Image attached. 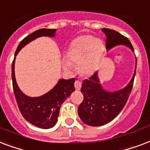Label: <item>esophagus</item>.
<instances>
[{
  "mask_svg": "<svg viewBox=\"0 0 150 150\" xmlns=\"http://www.w3.org/2000/svg\"><path fill=\"white\" fill-rule=\"evenodd\" d=\"M81 84H82L81 81H76L75 83H74V86H75V88H76V90H80V89H81Z\"/></svg>",
  "mask_w": 150,
  "mask_h": 150,
  "instance_id": "34e87169",
  "label": "esophagus"
}]
</instances>
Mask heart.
<instances>
[{"label":"heart","instance_id":"obj_1","mask_svg":"<svg viewBox=\"0 0 150 150\" xmlns=\"http://www.w3.org/2000/svg\"><path fill=\"white\" fill-rule=\"evenodd\" d=\"M105 50L104 44L100 39L91 35L79 37L72 42L67 59L69 62L79 63V69L85 76H91L96 71L101 57ZM65 68L70 69V62H64Z\"/></svg>","mask_w":150,"mask_h":150}]
</instances>
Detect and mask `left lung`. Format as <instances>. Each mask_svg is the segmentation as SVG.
Returning a JSON list of instances; mask_svg holds the SVG:
<instances>
[{"instance_id":"8db88e82","label":"left lung","mask_w":150,"mask_h":150,"mask_svg":"<svg viewBox=\"0 0 150 150\" xmlns=\"http://www.w3.org/2000/svg\"><path fill=\"white\" fill-rule=\"evenodd\" d=\"M102 31L106 37V51L118 45H124L134 52V48L127 38L111 29L103 28ZM136 66L135 58V67L132 78L125 88L117 91L105 90L101 84L98 72L83 81L81 91L83 95V100L79 105L78 115L85 125L93 127L103 126L110 123L119 114L125 107L132 91Z\"/></svg>"}]
</instances>
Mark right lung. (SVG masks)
<instances>
[{"mask_svg": "<svg viewBox=\"0 0 150 150\" xmlns=\"http://www.w3.org/2000/svg\"><path fill=\"white\" fill-rule=\"evenodd\" d=\"M55 32V29H40L24 38L16 49L11 65L13 91L18 109L28 122L43 129H49L56 125L60 106L75 91V79H60L47 93L38 97H30L23 93L17 84L15 75V62L17 54L25 45L40 37L54 38Z\"/></svg>", "mask_w": 150, "mask_h": 150, "instance_id": "add662e5", "label": "right lung"}]
</instances>
